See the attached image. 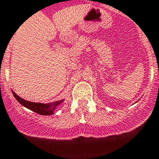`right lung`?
I'll return each mask as SVG.
<instances>
[{
  "label": "right lung",
  "instance_id": "1",
  "mask_svg": "<svg viewBox=\"0 0 159 159\" xmlns=\"http://www.w3.org/2000/svg\"><path fill=\"white\" fill-rule=\"evenodd\" d=\"M13 95L15 97L18 101L23 105V106L28 108L30 110L33 111L35 113L41 114V115H51L54 113V110L56 108L57 105H59L63 100L59 101L52 102V103H48V104H41V103H33V102L27 101V100L22 99L17 95L14 91H12Z\"/></svg>",
  "mask_w": 159,
  "mask_h": 159
}]
</instances>
